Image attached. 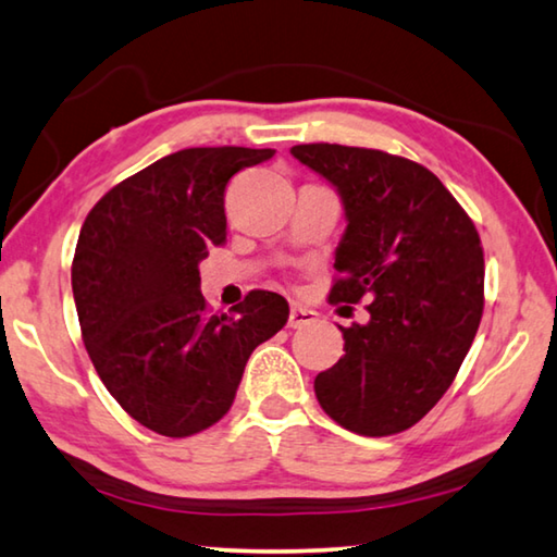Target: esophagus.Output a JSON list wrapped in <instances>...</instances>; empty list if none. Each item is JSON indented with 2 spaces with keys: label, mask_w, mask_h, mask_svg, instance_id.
<instances>
[{
  "label": "esophagus",
  "mask_w": 557,
  "mask_h": 557,
  "mask_svg": "<svg viewBox=\"0 0 557 557\" xmlns=\"http://www.w3.org/2000/svg\"><path fill=\"white\" fill-rule=\"evenodd\" d=\"M314 322H317V312H312V309L299 307V305H292L289 322H287L292 329H301V326H309V324H314Z\"/></svg>",
  "instance_id": "esophagus-1"
}]
</instances>
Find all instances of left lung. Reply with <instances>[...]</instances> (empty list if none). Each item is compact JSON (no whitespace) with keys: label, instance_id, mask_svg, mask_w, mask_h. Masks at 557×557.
I'll return each mask as SVG.
<instances>
[{"label":"left lung","instance_id":"8db88e82","mask_svg":"<svg viewBox=\"0 0 557 557\" xmlns=\"http://www.w3.org/2000/svg\"><path fill=\"white\" fill-rule=\"evenodd\" d=\"M289 152L344 203L329 301L371 299L369 324L338 326L346 354L314 379L317 400L356 435H395L435 408L474 342L484 312L482 240L418 162L326 143Z\"/></svg>","mask_w":557,"mask_h":557}]
</instances>
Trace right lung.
I'll return each instance as SVG.
<instances>
[{"label": "right lung", "mask_w": 557, "mask_h": 557, "mask_svg": "<svg viewBox=\"0 0 557 557\" xmlns=\"http://www.w3.org/2000/svg\"><path fill=\"white\" fill-rule=\"evenodd\" d=\"M272 154L182 149L112 186L81 228L71 285L83 344L122 410L164 437L219 422L250 354L287 324V299L268 289L211 314L199 277L209 248L225 243L231 176Z\"/></svg>", "instance_id": "right-lung-1"}]
</instances>
